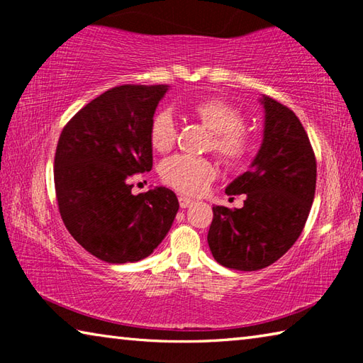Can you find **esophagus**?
<instances>
[{
  "label": "esophagus",
  "instance_id": "1",
  "mask_svg": "<svg viewBox=\"0 0 363 363\" xmlns=\"http://www.w3.org/2000/svg\"><path fill=\"white\" fill-rule=\"evenodd\" d=\"M179 205H181V208H189V206L194 205V200L189 199V196L181 195L179 196Z\"/></svg>",
  "mask_w": 363,
  "mask_h": 363
}]
</instances>
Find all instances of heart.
<instances>
[{
	"label": "heart",
	"instance_id": "heart-1",
	"mask_svg": "<svg viewBox=\"0 0 363 363\" xmlns=\"http://www.w3.org/2000/svg\"><path fill=\"white\" fill-rule=\"evenodd\" d=\"M189 113L211 133L210 147L229 164L243 162L251 149L250 134L243 130V115L235 106L218 97L195 101ZM149 143L153 150L167 153L176 143V123L168 110H160L149 125ZM162 181L177 192L196 195L203 192L216 176V164L208 158L174 155L160 167Z\"/></svg>",
	"mask_w": 363,
	"mask_h": 363
}]
</instances>
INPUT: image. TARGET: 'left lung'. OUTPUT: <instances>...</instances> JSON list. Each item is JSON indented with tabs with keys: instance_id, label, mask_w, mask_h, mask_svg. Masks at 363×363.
<instances>
[{
	"instance_id": "obj_1",
	"label": "left lung",
	"mask_w": 363,
	"mask_h": 363,
	"mask_svg": "<svg viewBox=\"0 0 363 363\" xmlns=\"http://www.w3.org/2000/svg\"><path fill=\"white\" fill-rule=\"evenodd\" d=\"M262 143L247 173L225 187L247 195L242 208L213 206L208 245L224 267L259 270L280 259L298 240L315 194L317 163L293 110L262 96Z\"/></svg>"
}]
</instances>
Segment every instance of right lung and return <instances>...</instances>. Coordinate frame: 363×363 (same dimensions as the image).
Here are the masks:
<instances>
[{
	"mask_svg": "<svg viewBox=\"0 0 363 363\" xmlns=\"http://www.w3.org/2000/svg\"><path fill=\"white\" fill-rule=\"evenodd\" d=\"M168 84H125L79 110L60 133L54 184L67 230L108 264L144 259L173 225L177 196L167 187L133 195L130 177L152 169L149 125Z\"/></svg>",
	"mask_w": 363,
	"mask_h": 363,
	"instance_id": "obj_1",
	"label": "right lung"
}]
</instances>
